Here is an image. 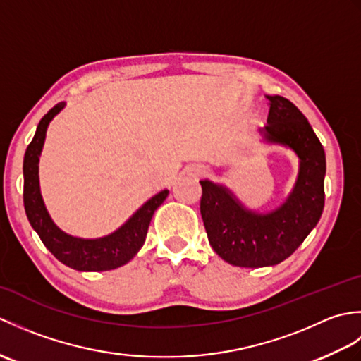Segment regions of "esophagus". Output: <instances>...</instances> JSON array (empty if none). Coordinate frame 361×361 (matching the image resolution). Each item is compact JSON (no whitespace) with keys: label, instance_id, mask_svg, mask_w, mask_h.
Masks as SVG:
<instances>
[{"label":"esophagus","instance_id":"obj_1","mask_svg":"<svg viewBox=\"0 0 361 361\" xmlns=\"http://www.w3.org/2000/svg\"><path fill=\"white\" fill-rule=\"evenodd\" d=\"M206 172V167L202 166V164H192L188 167V175L189 176H194V178H197V176H200Z\"/></svg>","mask_w":361,"mask_h":361}]
</instances>
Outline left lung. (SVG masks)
Segmentation results:
<instances>
[{"instance_id": "8db88e82", "label": "left lung", "mask_w": 361, "mask_h": 361, "mask_svg": "<svg viewBox=\"0 0 361 361\" xmlns=\"http://www.w3.org/2000/svg\"><path fill=\"white\" fill-rule=\"evenodd\" d=\"M270 104L262 141L283 145L299 159L298 178L278 208L259 212L245 206L231 189L208 178L200 181V212L212 250L228 264L245 268L278 265L295 252L324 209L326 153L309 121L282 96Z\"/></svg>"}]
</instances>
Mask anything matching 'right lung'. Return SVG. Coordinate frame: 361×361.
<instances>
[{"mask_svg":"<svg viewBox=\"0 0 361 361\" xmlns=\"http://www.w3.org/2000/svg\"><path fill=\"white\" fill-rule=\"evenodd\" d=\"M63 109L65 102H60L44 114L37 127L34 140L26 149L25 161H23V175H25L23 200H25L26 216L44 247L66 267L78 271L114 270L126 265L142 248L153 212L166 200L169 189L159 190L158 194L150 197L118 229L104 237L83 239L62 231L54 224L44 206L40 192V178H38V163H40L49 122Z\"/></svg>","mask_w":361,"mask_h":361,"instance_id":"obj_1","label":"right lung"}]
</instances>
